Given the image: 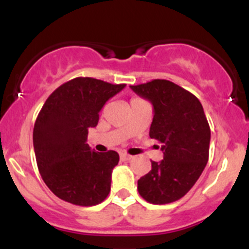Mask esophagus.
<instances>
[{"mask_svg": "<svg viewBox=\"0 0 249 249\" xmlns=\"http://www.w3.org/2000/svg\"><path fill=\"white\" fill-rule=\"evenodd\" d=\"M120 159H122V160H131L132 159V157L131 156H129V154H126V153H123V154H120Z\"/></svg>", "mask_w": 249, "mask_h": 249, "instance_id": "34e87169", "label": "esophagus"}]
</instances>
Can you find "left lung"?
Listing matches in <instances>:
<instances>
[{"mask_svg": "<svg viewBox=\"0 0 249 249\" xmlns=\"http://www.w3.org/2000/svg\"><path fill=\"white\" fill-rule=\"evenodd\" d=\"M153 106L149 137L161 143L163 160L137 181L143 199L166 204L185 196L204 170L209 157L211 127L198 98L169 80L130 86Z\"/></svg>", "mask_w": 249, "mask_h": 249, "instance_id": "1", "label": "left lung"}]
</instances>
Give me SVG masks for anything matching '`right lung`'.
Returning <instances> with one entry per match:
<instances>
[{
    "instance_id": "1",
    "label": "right lung",
    "mask_w": 249,
    "mask_h": 249,
    "mask_svg": "<svg viewBox=\"0 0 249 249\" xmlns=\"http://www.w3.org/2000/svg\"><path fill=\"white\" fill-rule=\"evenodd\" d=\"M124 88L125 84L75 78L46 100L34 126V151L41 178L58 198L83 207L107 198L119 154L95 152L86 141L103 106Z\"/></svg>"
}]
</instances>
